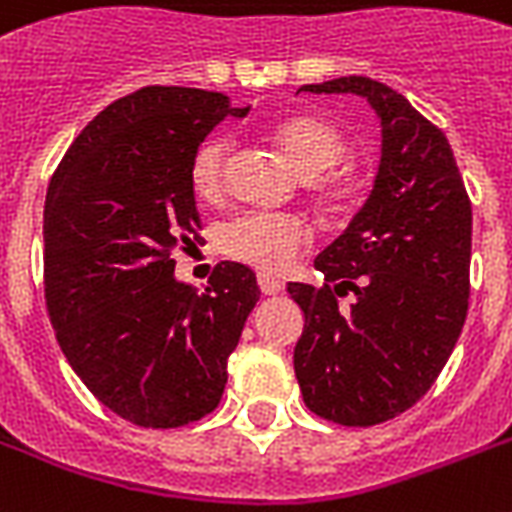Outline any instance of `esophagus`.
I'll return each mask as SVG.
<instances>
[{
    "instance_id": "esophagus-1",
    "label": "esophagus",
    "mask_w": 512,
    "mask_h": 512,
    "mask_svg": "<svg viewBox=\"0 0 512 512\" xmlns=\"http://www.w3.org/2000/svg\"><path fill=\"white\" fill-rule=\"evenodd\" d=\"M257 284H260V292H263V295H279V292H284V281L271 276V273H260V276H257Z\"/></svg>"
}]
</instances>
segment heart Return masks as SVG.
<instances>
[{"instance_id":"1","label":"heart","mask_w":512,"mask_h":512,"mask_svg":"<svg viewBox=\"0 0 512 512\" xmlns=\"http://www.w3.org/2000/svg\"><path fill=\"white\" fill-rule=\"evenodd\" d=\"M271 140L327 212H345L356 204L361 183L353 172L337 167L348 154V143L335 124L313 114H287L271 124ZM225 154L228 143L217 135L196 146L188 164V180L196 199L215 201L220 196ZM305 241L308 228L303 220L265 212L241 215L225 233L228 255L265 271H284Z\"/></svg>"}]
</instances>
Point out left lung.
Returning a JSON list of instances; mask_svg holds the SVG:
<instances>
[{"label": "left lung", "mask_w": 512, "mask_h": 512, "mask_svg": "<svg viewBox=\"0 0 512 512\" xmlns=\"http://www.w3.org/2000/svg\"><path fill=\"white\" fill-rule=\"evenodd\" d=\"M300 92H353L380 119L372 191L313 263L327 284H287L305 316L295 345L305 406L366 428L417 404L452 356L468 316L473 212L449 140L401 92L369 76Z\"/></svg>", "instance_id": "1"}]
</instances>
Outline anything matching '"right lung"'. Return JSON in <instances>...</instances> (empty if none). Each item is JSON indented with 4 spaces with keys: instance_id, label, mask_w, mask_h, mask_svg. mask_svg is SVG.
I'll list each match as a JSON object with an SVG mask.
<instances>
[{
    "instance_id": "add662e5",
    "label": "right lung",
    "mask_w": 512,
    "mask_h": 512,
    "mask_svg": "<svg viewBox=\"0 0 512 512\" xmlns=\"http://www.w3.org/2000/svg\"><path fill=\"white\" fill-rule=\"evenodd\" d=\"M247 114L217 92L143 87L79 132L47 188L52 329L95 398L140 428H180L220 404L260 300L247 265L225 260L199 292L172 260L199 228L193 151L225 116Z\"/></svg>"
}]
</instances>
